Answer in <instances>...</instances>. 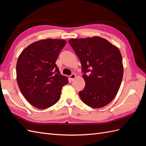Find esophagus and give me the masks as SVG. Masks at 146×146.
<instances>
[{
  "label": "esophagus",
  "instance_id": "esophagus-1",
  "mask_svg": "<svg viewBox=\"0 0 146 146\" xmlns=\"http://www.w3.org/2000/svg\"><path fill=\"white\" fill-rule=\"evenodd\" d=\"M75 77H76V75L74 74H72V75H71L69 76V78L71 79V80H74L75 78Z\"/></svg>",
  "mask_w": 146,
  "mask_h": 146
}]
</instances>
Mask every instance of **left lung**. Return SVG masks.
Here are the masks:
<instances>
[{
    "label": "left lung",
    "mask_w": 146,
    "mask_h": 146,
    "mask_svg": "<svg viewBox=\"0 0 146 146\" xmlns=\"http://www.w3.org/2000/svg\"><path fill=\"white\" fill-rule=\"evenodd\" d=\"M69 43L84 73L85 87L79 92L80 98L93 108L106 106L116 96L122 82L124 68L119 49L98 36L71 38Z\"/></svg>",
    "instance_id": "1"
}]
</instances>
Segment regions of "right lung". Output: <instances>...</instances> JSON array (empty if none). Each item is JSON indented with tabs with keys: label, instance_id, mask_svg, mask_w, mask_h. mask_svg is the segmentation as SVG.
Here are the masks:
<instances>
[{
	"label": "right lung",
	"instance_id": "obj_1",
	"mask_svg": "<svg viewBox=\"0 0 146 146\" xmlns=\"http://www.w3.org/2000/svg\"><path fill=\"white\" fill-rule=\"evenodd\" d=\"M66 44L63 39L40 40L30 44L19 55L16 64L18 86L35 108L44 109L56 104L63 86L68 83L56 64Z\"/></svg>",
	"mask_w": 146,
	"mask_h": 146
}]
</instances>
